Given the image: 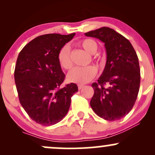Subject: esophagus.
Wrapping results in <instances>:
<instances>
[{"instance_id":"1","label":"esophagus","mask_w":155,"mask_h":155,"mask_svg":"<svg viewBox=\"0 0 155 155\" xmlns=\"http://www.w3.org/2000/svg\"><path fill=\"white\" fill-rule=\"evenodd\" d=\"M84 87V84H78V88H79V90H81V89H82Z\"/></svg>"}]
</instances>
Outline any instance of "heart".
<instances>
[{
  "label": "heart",
  "mask_w": 155,
  "mask_h": 155,
  "mask_svg": "<svg viewBox=\"0 0 155 155\" xmlns=\"http://www.w3.org/2000/svg\"><path fill=\"white\" fill-rule=\"evenodd\" d=\"M81 47L90 54H95L97 50V44L94 40L84 39L80 42ZM58 60L60 65L64 69H69L72 66L71 60V51L68 45H65L58 51ZM97 73V68L94 65L86 67L74 68L68 74V80L76 84L87 83L93 79Z\"/></svg>",
  "instance_id": "obj_1"
}]
</instances>
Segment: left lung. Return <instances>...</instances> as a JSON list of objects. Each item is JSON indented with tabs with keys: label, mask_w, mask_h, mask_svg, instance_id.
Here are the masks:
<instances>
[{
	"label": "left lung",
	"mask_w": 155,
	"mask_h": 155,
	"mask_svg": "<svg viewBox=\"0 0 155 155\" xmlns=\"http://www.w3.org/2000/svg\"><path fill=\"white\" fill-rule=\"evenodd\" d=\"M84 34L104 42L106 51L104 71L97 82L92 84L94 95L90 106L104 120H120L131 111L139 91L140 74L136 51L127 38L108 27Z\"/></svg>",
	"instance_id": "8db88e82"
}]
</instances>
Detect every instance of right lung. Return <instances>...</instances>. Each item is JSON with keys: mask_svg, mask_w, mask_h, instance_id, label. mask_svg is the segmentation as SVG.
<instances>
[{"mask_svg": "<svg viewBox=\"0 0 155 155\" xmlns=\"http://www.w3.org/2000/svg\"><path fill=\"white\" fill-rule=\"evenodd\" d=\"M74 35H40L25 46L17 58L15 80L19 102L32 120L41 125L63 120L71 97L78 92L74 83L60 88L65 76L58 60V51Z\"/></svg>", "mask_w": 155, "mask_h": 155, "instance_id": "obj_1", "label": "right lung"}]
</instances>
